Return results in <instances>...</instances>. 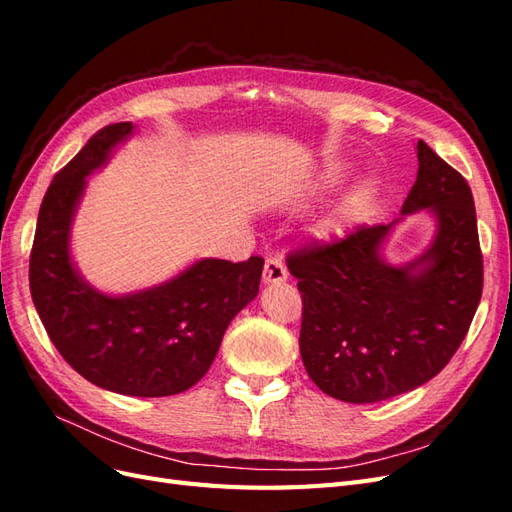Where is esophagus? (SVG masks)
I'll return each mask as SVG.
<instances>
[{
    "mask_svg": "<svg viewBox=\"0 0 512 512\" xmlns=\"http://www.w3.org/2000/svg\"><path fill=\"white\" fill-rule=\"evenodd\" d=\"M288 280V269L284 260L280 258H269L265 262V271H262V282L265 284H282Z\"/></svg>",
    "mask_w": 512,
    "mask_h": 512,
    "instance_id": "obj_1",
    "label": "esophagus"
}]
</instances>
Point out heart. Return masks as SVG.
Wrapping results in <instances>:
<instances>
[{"instance_id":"obj_1","label":"heart","mask_w":512,"mask_h":512,"mask_svg":"<svg viewBox=\"0 0 512 512\" xmlns=\"http://www.w3.org/2000/svg\"><path fill=\"white\" fill-rule=\"evenodd\" d=\"M339 177H342V166H329L327 170H324V175H322V179H320V188H327V185H333ZM363 196H365V188H354V190L348 194V198H346V203L342 205V209L331 213L329 218H324V220L320 222V226H318V237L329 241V239H335V237L342 235V230H344V218H346L344 213H346L352 205L359 203V200H361Z\"/></svg>"}]
</instances>
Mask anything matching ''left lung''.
Listing matches in <instances>:
<instances>
[{
  "label": "left lung",
  "instance_id": "left-lung-1",
  "mask_svg": "<svg viewBox=\"0 0 512 512\" xmlns=\"http://www.w3.org/2000/svg\"><path fill=\"white\" fill-rule=\"evenodd\" d=\"M418 173L401 215L429 209L436 237L391 265V224L356 226L333 243L288 254L303 299L301 359L322 393L376 404L429 382L466 337L483 294L476 209L468 181L418 141Z\"/></svg>",
  "mask_w": 512,
  "mask_h": 512
}]
</instances>
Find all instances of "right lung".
<instances>
[{
  "mask_svg": "<svg viewBox=\"0 0 512 512\" xmlns=\"http://www.w3.org/2000/svg\"><path fill=\"white\" fill-rule=\"evenodd\" d=\"M132 130L130 121L102 128L53 177L38 213L29 288L51 342L85 380L130 397H166L207 374L230 320L256 299L265 260L203 258L121 297L91 288L70 256L72 220L87 177Z\"/></svg>",
  "mask_w": 512,
  "mask_h": 512,
  "instance_id": "1",
  "label": "right lung"
}]
</instances>
